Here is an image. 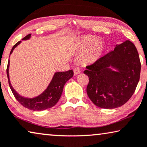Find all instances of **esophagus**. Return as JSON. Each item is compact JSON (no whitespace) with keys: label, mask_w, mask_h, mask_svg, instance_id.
<instances>
[{"label":"esophagus","mask_w":147,"mask_h":147,"mask_svg":"<svg viewBox=\"0 0 147 147\" xmlns=\"http://www.w3.org/2000/svg\"><path fill=\"white\" fill-rule=\"evenodd\" d=\"M74 75L77 76V75H78V74H80L81 73V71H80V69L78 68V67H76V68H74Z\"/></svg>","instance_id":"obj_1"}]
</instances>
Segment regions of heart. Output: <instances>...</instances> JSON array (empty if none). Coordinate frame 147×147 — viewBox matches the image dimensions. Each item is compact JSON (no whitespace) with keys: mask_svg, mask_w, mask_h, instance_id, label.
<instances>
[{"mask_svg":"<svg viewBox=\"0 0 147 147\" xmlns=\"http://www.w3.org/2000/svg\"><path fill=\"white\" fill-rule=\"evenodd\" d=\"M105 50L103 40L92 35H83L76 41L75 51L80 54L83 63L93 64L101 58Z\"/></svg>","mask_w":147,"mask_h":147,"instance_id":"heart-1","label":"heart"}]
</instances>
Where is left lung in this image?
I'll return each instance as SVG.
<instances>
[{"label":"left lung","instance_id":"obj_1","mask_svg":"<svg viewBox=\"0 0 147 147\" xmlns=\"http://www.w3.org/2000/svg\"><path fill=\"white\" fill-rule=\"evenodd\" d=\"M114 46L84 71L89 80L87 87L89 98L103 109H115L127 103L140 78L141 65L135 45L127 40Z\"/></svg>","mask_w":147,"mask_h":147}]
</instances>
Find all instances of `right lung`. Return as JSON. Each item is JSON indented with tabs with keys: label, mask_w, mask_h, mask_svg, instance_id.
I'll return each mask as SVG.
<instances>
[{
	"label": "right lung",
	"mask_w": 147,
	"mask_h": 147,
	"mask_svg": "<svg viewBox=\"0 0 147 147\" xmlns=\"http://www.w3.org/2000/svg\"><path fill=\"white\" fill-rule=\"evenodd\" d=\"M31 34L27 35L22 40H28L30 39ZM22 41L18 42L12 47L10 53V54L13 52L15 49ZM9 56V57H10ZM9 66H10V59L8 60L6 74L8 79V84L11 89L12 93L15 97L17 101L24 107L28 108V109L32 111H43L49 108H51L58 103L59 99H60L61 93L63 92V87L65 83L71 79L74 76L73 70H69L67 71H56L55 72L54 76L51 80L50 84L46 89L40 95L34 97H26L19 94L17 91L12 87L10 80L9 76Z\"/></svg>",
	"instance_id": "add662e5"
}]
</instances>
